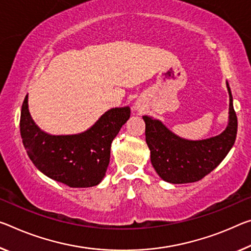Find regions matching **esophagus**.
<instances>
[{"label":"esophagus","mask_w":251,"mask_h":251,"mask_svg":"<svg viewBox=\"0 0 251 251\" xmlns=\"http://www.w3.org/2000/svg\"><path fill=\"white\" fill-rule=\"evenodd\" d=\"M135 109H137V110H141V109H142V107H141L140 105H138V104H136V105H135Z\"/></svg>","instance_id":"esophagus-1"}]
</instances>
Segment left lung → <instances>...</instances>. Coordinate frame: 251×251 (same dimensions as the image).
<instances>
[{
  "label": "left lung",
  "instance_id": "obj_1",
  "mask_svg": "<svg viewBox=\"0 0 251 251\" xmlns=\"http://www.w3.org/2000/svg\"><path fill=\"white\" fill-rule=\"evenodd\" d=\"M226 88L229 93V121L226 129L217 136L199 141L185 140L171 132L158 119L143 116L151 162L162 180L173 184L197 182L224 161L234 144L238 128L228 81Z\"/></svg>",
  "mask_w": 251,
  "mask_h": 251
}]
</instances>
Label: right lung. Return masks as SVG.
<instances>
[{
    "label": "right lung",
    "mask_w": 251,
    "mask_h": 251,
    "mask_svg": "<svg viewBox=\"0 0 251 251\" xmlns=\"http://www.w3.org/2000/svg\"><path fill=\"white\" fill-rule=\"evenodd\" d=\"M130 108L107 110L85 132L74 135H51L35 125L23 101L20 118L22 142L39 171L70 188H90L104 178L110 158L111 142L128 121Z\"/></svg>",
    "instance_id": "1"
}]
</instances>
